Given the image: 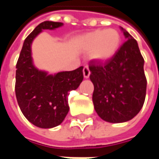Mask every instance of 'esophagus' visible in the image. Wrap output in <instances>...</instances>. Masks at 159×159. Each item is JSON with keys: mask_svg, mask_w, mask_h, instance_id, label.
<instances>
[{"mask_svg": "<svg viewBox=\"0 0 159 159\" xmlns=\"http://www.w3.org/2000/svg\"><path fill=\"white\" fill-rule=\"evenodd\" d=\"M83 76L85 77V78H89L90 76V70L89 69V67L88 66H85L84 68H83Z\"/></svg>", "mask_w": 159, "mask_h": 159, "instance_id": "1", "label": "esophagus"}]
</instances>
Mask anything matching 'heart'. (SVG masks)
Instances as JSON below:
<instances>
[{
	"label": "heart",
	"instance_id": "heart-1",
	"mask_svg": "<svg viewBox=\"0 0 159 159\" xmlns=\"http://www.w3.org/2000/svg\"><path fill=\"white\" fill-rule=\"evenodd\" d=\"M122 42L120 33L115 29L95 30L83 35L81 46L85 51H90V58L104 62L116 55Z\"/></svg>",
	"mask_w": 159,
	"mask_h": 159
}]
</instances>
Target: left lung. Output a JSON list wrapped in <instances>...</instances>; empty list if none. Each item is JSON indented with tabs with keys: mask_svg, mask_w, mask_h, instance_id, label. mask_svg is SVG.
Here are the masks:
<instances>
[{
	"mask_svg": "<svg viewBox=\"0 0 159 159\" xmlns=\"http://www.w3.org/2000/svg\"><path fill=\"white\" fill-rule=\"evenodd\" d=\"M127 41L104 64L90 61L93 102L99 117L109 123L129 121L143 107L147 78L136 40L121 27Z\"/></svg>",
	"mask_w": 159,
	"mask_h": 159,
	"instance_id": "obj_1",
	"label": "left lung"
}]
</instances>
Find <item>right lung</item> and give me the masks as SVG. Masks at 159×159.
Here are the masks:
<instances>
[{
    "instance_id": "add662e5",
    "label": "right lung",
    "mask_w": 159,
    "mask_h": 159,
    "mask_svg": "<svg viewBox=\"0 0 159 159\" xmlns=\"http://www.w3.org/2000/svg\"><path fill=\"white\" fill-rule=\"evenodd\" d=\"M63 23L44 21L26 37L16 65L15 93L19 108L29 122L42 129L62 123L69 111L68 95L83 82V66L49 75L33 65L31 44L43 30H54Z\"/></svg>"
}]
</instances>
